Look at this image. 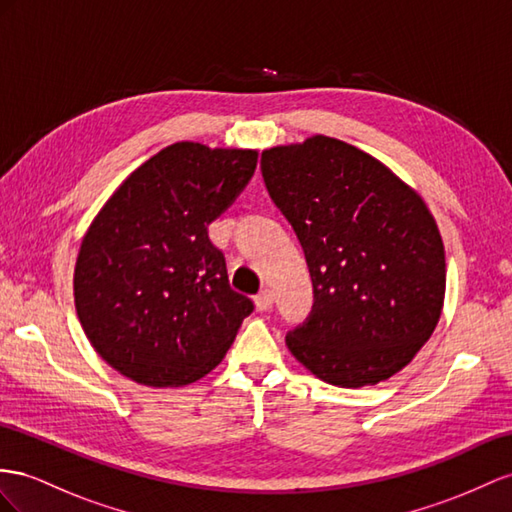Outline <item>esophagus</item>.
<instances>
[{
	"label": "esophagus",
	"mask_w": 512,
	"mask_h": 512,
	"mask_svg": "<svg viewBox=\"0 0 512 512\" xmlns=\"http://www.w3.org/2000/svg\"><path fill=\"white\" fill-rule=\"evenodd\" d=\"M272 303H274V294H272L270 290H264V292H259V294L255 296V305H257L259 311L272 309Z\"/></svg>",
	"instance_id": "1"
}]
</instances>
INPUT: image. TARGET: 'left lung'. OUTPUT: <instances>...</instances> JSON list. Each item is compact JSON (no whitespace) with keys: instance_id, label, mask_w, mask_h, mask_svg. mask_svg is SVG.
<instances>
[{"instance_id":"1","label":"left lung","mask_w":512,"mask_h":512,"mask_svg":"<svg viewBox=\"0 0 512 512\" xmlns=\"http://www.w3.org/2000/svg\"><path fill=\"white\" fill-rule=\"evenodd\" d=\"M261 175L313 283L311 313L287 348L324 383L387 381L428 342L443 307V242L422 196L329 136L266 149Z\"/></svg>"}]
</instances>
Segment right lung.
Masks as SVG:
<instances>
[{
  "label": "right lung",
  "instance_id": "1",
  "mask_svg": "<svg viewBox=\"0 0 512 512\" xmlns=\"http://www.w3.org/2000/svg\"><path fill=\"white\" fill-rule=\"evenodd\" d=\"M257 151L175 142L138 166L88 227L77 318L97 355L147 387L199 381L227 355L253 300L231 290L207 225L238 199Z\"/></svg>",
  "mask_w": 512,
  "mask_h": 512
}]
</instances>
